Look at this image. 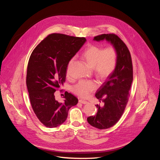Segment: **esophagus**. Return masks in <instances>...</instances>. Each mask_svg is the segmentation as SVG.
Instances as JSON below:
<instances>
[{
    "instance_id": "obj_1",
    "label": "esophagus",
    "mask_w": 160,
    "mask_h": 160,
    "mask_svg": "<svg viewBox=\"0 0 160 160\" xmlns=\"http://www.w3.org/2000/svg\"><path fill=\"white\" fill-rule=\"evenodd\" d=\"M78 101H79V102H80L82 104H85L88 103V102L87 101H85V100H83V99H80Z\"/></svg>"
}]
</instances>
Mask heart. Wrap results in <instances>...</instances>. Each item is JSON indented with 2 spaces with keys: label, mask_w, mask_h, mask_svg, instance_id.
Wrapping results in <instances>:
<instances>
[{
  "label": "heart",
  "mask_w": 160,
  "mask_h": 160,
  "mask_svg": "<svg viewBox=\"0 0 160 160\" xmlns=\"http://www.w3.org/2000/svg\"><path fill=\"white\" fill-rule=\"evenodd\" d=\"M83 58L87 64L93 69L94 73L99 78L104 80L109 77L115 71L118 59L117 51L115 47L109 45L102 48L97 45H90L83 53ZM74 61L72 58L68 63V68ZM68 72L67 71V74ZM98 87L93 80H81L73 88V92L83 98H88L91 92Z\"/></svg>",
  "instance_id": "b5f03b06"
}]
</instances>
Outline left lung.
<instances>
[{
	"mask_svg": "<svg viewBox=\"0 0 160 160\" xmlns=\"http://www.w3.org/2000/svg\"><path fill=\"white\" fill-rule=\"evenodd\" d=\"M106 40L115 47L118 54L115 71L98 89L96 97L103 105L97 104L98 112L87 118L88 123L99 129L115 125L124 112L129 98V90L133 81L131 55L125 43L115 34H102L94 40Z\"/></svg>",
	"mask_w": 160,
	"mask_h": 160,
	"instance_id": "obj_1",
	"label": "left lung"
}]
</instances>
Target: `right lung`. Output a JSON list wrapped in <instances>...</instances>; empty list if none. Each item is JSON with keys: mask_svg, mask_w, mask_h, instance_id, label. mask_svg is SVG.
<instances>
[{"mask_svg": "<svg viewBox=\"0 0 160 160\" xmlns=\"http://www.w3.org/2000/svg\"><path fill=\"white\" fill-rule=\"evenodd\" d=\"M86 42L84 37L52 33L33 51L28 63L27 86L32 109L46 127L63 123L68 111L78 103L73 94L64 92V102L55 99L54 92L63 85L68 64Z\"/></svg>", "mask_w": 160, "mask_h": 160, "instance_id": "1", "label": "right lung"}]
</instances>
